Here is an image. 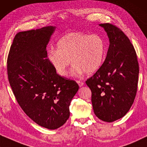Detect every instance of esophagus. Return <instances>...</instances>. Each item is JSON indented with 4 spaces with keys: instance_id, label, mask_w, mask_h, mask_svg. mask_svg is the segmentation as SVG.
Segmentation results:
<instances>
[{
    "instance_id": "34e87169",
    "label": "esophagus",
    "mask_w": 147,
    "mask_h": 147,
    "mask_svg": "<svg viewBox=\"0 0 147 147\" xmlns=\"http://www.w3.org/2000/svg\"><path fill=\"white\" fill-rule=\"evenodd\" d=\"M77 83L78 84V85H79V86L80 87H81V86H83V84H84V82H82V81H80V80H77Z\"/></svg>"
}]
</instances>
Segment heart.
<instances>
[{
	"instance_id": "obj_1",
	"label": "heart",
	"mask_w": 147,
	"mask_h": 147,
	"mask_svg": "<svg viewBox=\"0 0 147 147\" xmlns=\"http://www.w3.org/2000/svg\"><path fill=\"white\" fill-rule=\"evenodd\" d=\"M107 51L106 42L100 35L71 32L58 40L57 50L49 51L48 59L62 76H67L71 60L74 64L71 76H78L84 72L92 74L98 71L104 63Z\"/></svg>"
}]
</instances>
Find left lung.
I'll list each match as a JSON object with an SVG mask.
<instances>
[{
	"label": "left lung",
	"mask_w": 147,
	"mask_h": 147,
	"mask_svg": "<svg viewBox=\"0 0 147 147\" xmlns=\"http://www.w3.org/2000/svg\"><path fill=\"white\" fill-rule=\"evenodd\" d=\"M109 39L102 65L86 81L92 92L95 115L105 122L115 121L130 110L137 90L139 67L135 49L121 30L100 24Z\"/></svg>",
	"instance_id": "obj_1"
}]
</instances>
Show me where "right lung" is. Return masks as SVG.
I'll return each mask as SVG.
<instances>
[{
    "label": "right lung",
    "mask_w": 147,
    "mask_h": 147,
    "mask_svg": "<svg viewBox=\"0 0 147 147\" xmlns=\"http://www.w3.org/2000/svg\"><path fill=\"white\" fill-rule=\"evenodd\" d=\"M55 29L49 26L18 32L7 59L9 80L20 107L33 121L51 130L67 122L79 88L74 80L58 74L47 59L46 49Z\"/></svg>",
    "instance_id": "add662e5"
}]
</instances>
